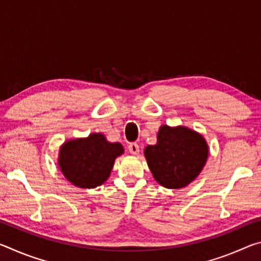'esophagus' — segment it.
Returning <instances> with one entry per match:
<instances>
[{
    "label": "esophagus",
    "mask_w": 261,
    "mask_h": 261,
    "mask_svg": "<svg viewBox=\"0 0 261 261\" xmlns=\"http://www.w3.org/2000/svg\"><path fill=\"white\" fill-rule=\"evenodd\" d=\"M129 151H130V153L131 154H134V155H138L139 154V146H138V144L137 143H131V144H129Z\"/></svg>",
    "instance_id": "esophagus-1"
}]
</instances>
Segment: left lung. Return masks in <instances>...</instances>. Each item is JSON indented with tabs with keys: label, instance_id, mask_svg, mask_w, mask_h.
<instances>
[{
	"label": "left lung",
	"instance_id": "8db88e82",
	"mask_svg": "<svg viewBox=\"0 0 261 261\" xmlns=\"http://www.w3.org/2000/svg\"><path fill=\"white\" fill-rule=\"evenodd\" d=\"M155 145L144 149L149 170L156 182L167 189H182L197 178L208 158L204 136L190 127L162 124Z\"/></svg>",
	"mask_w": 261,
	"mask_h": 261
}]
</instances>
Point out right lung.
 <instances>
[{
    "instance_id": "add662e5",
    "label": "right lung",
    "mask_w": 261,
    "mask_h": 261,
    "mask_svg": "<svg viewBox=\"0 0 261 261\" xmlns=\"http://www.w3.org/2000/svg\"><path fill=\"white\" fill-rule=\"evenodd\" d=\"M124 153L122 144L110 143L101 132L62 144L57 165L74 187L94 189L109 178L117 156Z\"/></svg>"
}]
</instances>
